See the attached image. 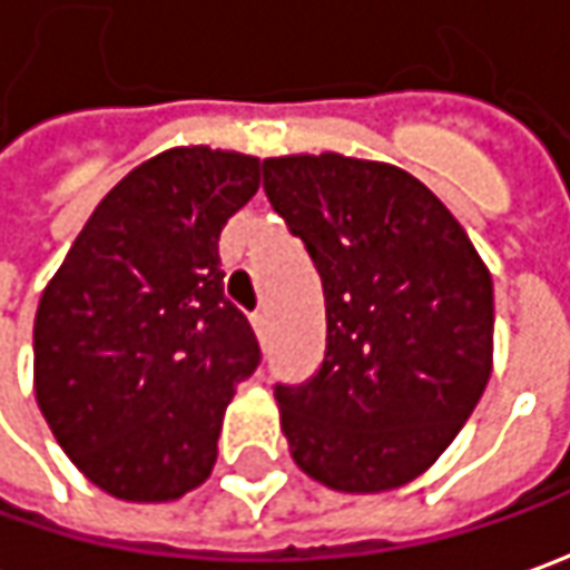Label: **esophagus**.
I'll return each instance as SVG.
<instances>
[{"mask_svg":"<svg viewBox=\"0 0 570 570\" xmlns=\"http://www.w3.org/2000/svg\"><path fill=\"white\" fill-rule=\"evenodd\" d=\"M252 327H255L258 341H267V334H271V315L267 312H255L252 315Z\"/></svg>","mask_w":570,"mask_h":570,"instance_id":"1","label":"esophagus"}]
</instances>
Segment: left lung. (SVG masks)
I'll return each instance as SVG.
<instances>
[{
  "label": "left lung",
  "instance_id": "1",
  "mask_svg": "<svg viewBox=\"0 0 570 570\" xmlns=\"http://www.w3.org/2000/svg\"><path fill=\"white\" fill-rule=\"evenodd\" d=\"M265 191L318 267L322 368L277 384L289 454L334 492L422 476L492 375V274L458 217L406 169L344 154L267 157Z\"/></svg>",
  "mask_w": 570,
  "mask_h": 570
}]
</instances>
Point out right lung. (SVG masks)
I'll return each mask as SVG.
<instances>
[{"label": "right lung", "instance_id": "obj_1", "mask_svg": "<svg viewBox=\"0 0 570 570\" xmlns=\"http://www.w3.org/2000/svg\"><path fill=\"white\" fill-rule=\"evenodd\" d=\"M258 157L207 145L135 167L94 207L33 318V394L59 448L122 501H176L217 461L262 350L224 296L220 229Z\"/></svg>", "mask_w": 570, "mask_h": 570}]
</instances>
